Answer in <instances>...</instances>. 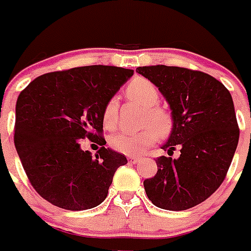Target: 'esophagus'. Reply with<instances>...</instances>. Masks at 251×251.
<instances>
[{"instance_id": "1", "label": "esophagus", "mask_w": 251, "mask_h": 251, "mask_svg": "<svg viewBox=\"0 0 251 251\" xmlns=\"http://www.w3.org/2000/svg\"><path fill=\"white\" fill-rule=\"evenodd\" d=\"M127 160H129L131 164H135V163L139 161V156H129L127 157Z\"/></svg>"}]
</instances>
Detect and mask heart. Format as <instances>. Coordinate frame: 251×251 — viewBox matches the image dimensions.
<instances>
[{
    "label": "heart",
    "mask_w": 251,
    "mask_h": 251,
    "mask_svg": "<svg viewBox=\"0 0 251 251\" xmlns=\"http://www.w3.org/2000/svg\"><path fill=\"white\" fill-rule=\"evenodd\" d=\"M126 96L146 108V113L142 118V125L146 127L135 133L120 131L114 134L110 137L109 145L117 152L129 156H137L156 143L159 134L167 135L169 133L172 121L168 112L160 106H156L160 95L156 86L149 79L138 76L131 80L126 87ZM117 110V100L114 98L108 100L102 110V124L106 129H112L116 125Z\"/></svg>",
    "instance_id": "1"
}]
</instances>
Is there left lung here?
<instances>
[{"instance_id":"obj_1","label":"left lung","mask_w":251,"mask_h":251,"mask_svg":"<svg viewBox=\"0 0 251 251\" xmlns=\"http://www.w3.org/2000/svg\"><path fill=\"white\" fill-rule=\"evenodd\" d=\"M137 73L159 88L172 110L171 135L161 149H181L178 159L157 157V173L143 182L146 194L163 210L191 208L218 190L237 149L232 96L214 76L190 69L156 65Z\"/></svg>"}]
</instances>
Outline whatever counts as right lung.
<instances>
[{
	"instance_id": "1",
	"label": "right lung",
	"mask_w": 251,
	"mask_h": 251,
	"mask_svg": "<svg viewBox=\"0 0 251 251\" xmlns=\"http://www.w3.org/2000/svg\"><path fill=\"white\" fill-rule=\"evenodd\" d=\"M134 70L92 65L37 76L18 96L14 143L29 182L54 206L94 208L106 198L125 155L105 149L102 110ZM88 137L95 157L80 149Z\"/></svg>"
}]
</instances>
